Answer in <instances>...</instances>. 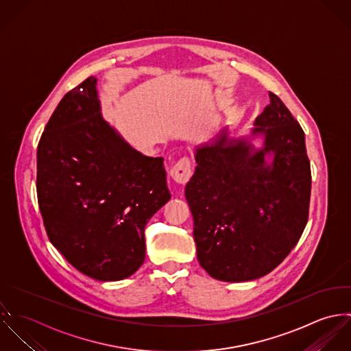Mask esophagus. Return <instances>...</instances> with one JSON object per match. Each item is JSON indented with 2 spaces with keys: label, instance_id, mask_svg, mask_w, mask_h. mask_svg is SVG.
I'll use <instances>...</instances> for the list:
<instances>
[{
  "label": "esophagus",
  "instance_id": "1",
  "mask_svg": "<svg viewBox=\"0 0 351 351\" xmlns=\"http://www.w3.org/2000/svg\"><path fill=\"white\" fill-rule=\"evenodd\" d=\"M171 179L178 184H186L191 178V161L189 157L180 158L169 171Z\"/></svg>",
  "mask_w": 351,
  "mask_h": 351
}]
</instances>
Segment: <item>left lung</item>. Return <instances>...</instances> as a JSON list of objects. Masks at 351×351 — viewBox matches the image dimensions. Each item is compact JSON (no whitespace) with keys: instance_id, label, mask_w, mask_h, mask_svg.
I'll list each match as a JSON object with an SVG mask.
<instances>
[{"instance_id":"8db88e82","label":"left lung","mask_w":351,"mask_h":351,"mask_svg":"<svg viewBox=\"0 0 351 351\" xmlns=\"http://www.w3.org/2000/svg\"><path fill=\"white\" fill-rule=\"evenodd\" d=\"M255 119L248 142L218 138L195 149L186 184L197 258L218 280L244 282L273 271L300 240L308 221L311 165L305 134L277 95ZM272 158L269 160L268 157Z\"/></svg>"}]
</instances>
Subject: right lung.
<instances>
[{
  "label": "right lung",
  "instance_id": "obj_1",
  "mask_svg": "<svg viewBox=\"0 0 351 351\" xmlns=\"http://www.w3.org/2000/svg\"><path fill=\"white\" fill-rule=\"evenodd\" d=\"M90 75L57 106L38 145L36 191L51 244L97 280L133 276L145 226L169 199L162 157L133 149L101 117Z\"/></svg>",
  "mask_w": 351,
  "mask_h": 351
}]
</instances>
